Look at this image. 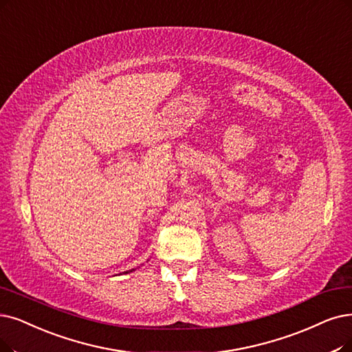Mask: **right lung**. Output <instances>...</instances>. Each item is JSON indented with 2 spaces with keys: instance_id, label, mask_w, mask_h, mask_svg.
<instances>
[{
  "instance_id": "obj_1",
  "label": "right lung",
  "mask_w": 352,
  "mask_h": 352,
  "mask_svg": "<svg viewBox=\"0 0 352 352\" xmlns=\"http://www.w3.org/2000/svg\"><path fill=\"white\" fill-rule=\"evenodd\" d=\"M129 272H134V269H133V270H129ZM129 272H124V273H129Z\"/></svg>"
}]
</instances>
